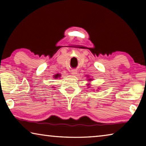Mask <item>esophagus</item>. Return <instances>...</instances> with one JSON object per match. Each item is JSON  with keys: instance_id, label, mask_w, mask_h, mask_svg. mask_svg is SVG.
<instances>
[{"instance_id": "esophagus-1", "label": "esophagus", "mask_w": 146, "mask_h": 146, "mask_svg": "<svg viewBox=\"0 0 146 146\" xmlns=\"http://www.w3.org/2000/svg\"><path fill=\"white\" fill-rule=\"evenodd\" d=\"M71 74H73V75H76L77 74V71L76 70H73L71 71Z\"/></svg>"}]
</instances>
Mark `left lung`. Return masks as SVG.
Here are the masks:
<instances>
[{"label": "left lung", "instance_id": "left-lung-1", "mask_svg": "<svg viewBox=\"0 0 146 146\" xmlns=\"http://www.w3.org/2000/svg\"><path fill=\"white\" fill-rule=\"evenodd\" d=\"M89 80H91V78H90V79H89Z\"/></svg>", "mask_w": 146, "mask_h": 146}]
</instances>
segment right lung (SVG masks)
<instances>
[{
    "instance_id": "obj_1",
    "label": "right lung",
    "mask_w": 146,
    "mask_h": 146,
    "mask_svg": "<svg viewBox=\"0 0 146 146\" xmlns=\"http://www.w3.org/2000/svg\"><path fill=\"white\" fill-rule=\"evenodd\" d=\"M60 75H59V74H56L55 76H54V78H58V76H60Z\"/></svg>"
}]
</instances>
